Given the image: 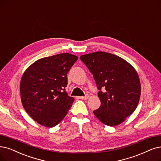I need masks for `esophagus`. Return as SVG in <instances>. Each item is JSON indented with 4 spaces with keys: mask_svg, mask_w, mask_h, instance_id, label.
Returning a JSON list of instances; mask_svg holds the SVG:
<instances>
[{
    "mask_svg": "<svg viewBox=\"0 0 161 161\" xmlns=\"http://www.w3.org/2000/svg\"><path fill=\"white\" fill-rule=\"evenodd\" d=\"M80 99H87L88 98H89V96H84V97H79Z\"/></svg>",
    "mask_w": 161,
    "mask_h": 161,
    "instance_id": "esophagus-1",
    "label": "esophagus"
}]
</instances>
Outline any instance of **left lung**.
<instances>
[{"label":"left lung","instance_id":"1","mask_svg":"<svg viewBox=\"0 0 161 161\" xmlns=\"http://www.w3.org/2000/svg\"><path fill=\"white\" fill-rule=\"evenodd\" d=\"M93 74L99 90L101 106L94 115L106 125L114 127L125 121L138 105L141 96L139 75L131 64L110 53L96 52L80 56Z\"/></svg>","mask_w":161,"mask_h":161}]
</instances>
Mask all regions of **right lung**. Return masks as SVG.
Returning a JSON list of instances; mask_svg holds the SVG:
<instances>
[{"mask_svg": "<svg viewBox=\"0 0 161 161\" xmlns=\"http://www.w3.org/2000/svg\"><path fill=\"white\" fill-rule=\"evenodd\" d=\"M77 56L62 53L38 59L25 71L20 83L24 109L33 119L53 127L67 115L74 98L68 96L67 74Z\"/></svg>", "mask_w": 161, "mask_h": 161, "instance_id": "obj_1", "label": "right lung"}]
</instances>
